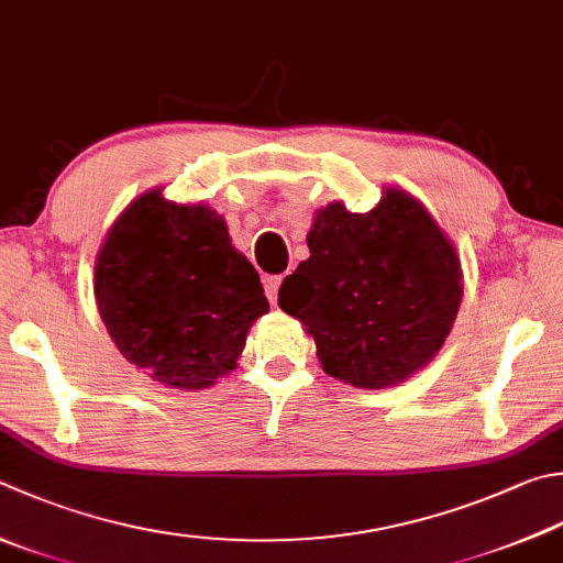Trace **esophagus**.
Returning a JSON list of instances; mask_svg holds the SVG:
<instances>
[{
  "mask_svg": "<svg viewBox=\"0 0 563 563\" xmlns=\"http://www.w3.org/2000/svg\"><path fill=\"white\" fill-rule=\"evenodd\" d=\"M279 286H282V277H267V279H264V294H267V299H269L272 306L277 303Z\"/></svg>",
  "mask_w": 563,
  "mask_h": 563,
  "instance_id": "esophagus-1",
  "label": "esophagus"
}]
</instances>
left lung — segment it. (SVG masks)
I'll return each instance as SVG.
<instances>
[{
    "label": "left lung",
    "mask_w": 563,
    "mask_h": 563,
    "mask_svg": "<svg viewBox=\"0 0 563 563\" xmlns=\"http://www.w3.org/2000/svg\"><path fill=\"white\" fill-rule=\"evenodd\" d=\"M311 257L279 289V306L313 335L331 377L382 389L429 365L463 296L461 260L417 198L385 188L367 213H316Z\"/></svg>",
    "instance_id": "obj_1"
}]
</instances>
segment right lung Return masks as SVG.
Here are the masks:
<instances>
[{
	"label": "right lung",
	"instance_id": "obj_1",
	"mask_svg": "<svg viewBox=\"0 0 563 563\" xmlns=\"http://www.w3.org/2000/svg\"><path fill=\"white\" fill-rule=\"evenodd\" d=\"M95 301L117 350L152 379L206 389L269 311L260 274L208 206L146 190L114 220L95 262Z\"/></svg>",
	"mask_w": 563,
	"mask_h": 563
}]
</instances>
